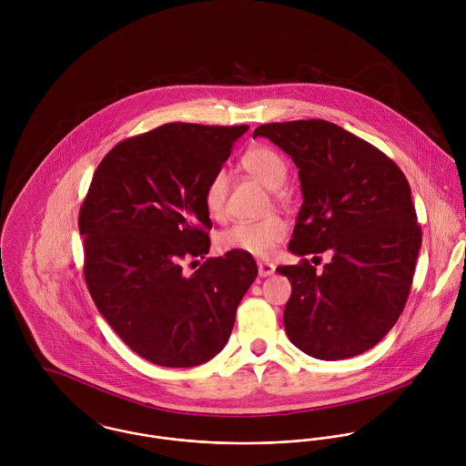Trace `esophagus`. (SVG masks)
<instances>
[{"mask_svg": "<svg viewBox=\"0 0 466 466\" xmlns=\"http://www.w3.org/2000/svg\"><path fill=\"white\" fill-rule=\"evenodd\" d=\"M274 264H270V262H258V274L262 276V278H266V276H270V274H274Z\"/></svg>", "mask_w": 466, "mask_h": 466, "instance_id": "obj_1", "label": "esophagus"}]
</instances>
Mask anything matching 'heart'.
<instances>
[{
	"label": "heart",
	"instance_id": "1",
	"mask_svg": "<svg viewBox=\"0 0 466 466\" xmlns=\"http://www.w3.org/2000/svg\"><path fill=\"white\" fill-rule=\"evenodd\" d=\"M240 165L253 177L270 190H278L287 181V163L272 147L253 145L242 157ZM228 176L217 170L204 190V206L211 217H220L228 198ZM287 224L278 215H268L258 220H238L222 229L217 244L222 251H240L253 257H268L276 246L285 238Z\"/></svg>",
	"mask_w": 466,
	"mask_h": 466
}]
</instances>
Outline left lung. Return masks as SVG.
<instances>
[{
	"instance_id": "8db88e82",
	"label": "left lung",
	"mask_w": 466,
	"mask_h": 466,
	"mask_svg": "<svg viewBox=\"0 0 466 466\" xmlns=\"http://www.w3.org/2000/svg\"><path fill=\"white\" fill-rule=\"evenodd\" d=\"M255 136L268 137L299 168L303 204L289 249L301 262L276 268L292 285L285 332L321 360L364 353L399 321L421 248L403 172L327 120L267 124ZM325 250L333 260L318 273L306 255Z\"/></svg>"
}]
</instances>
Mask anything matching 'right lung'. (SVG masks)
Masks as SVG:
<instances>
[{
	"instance_id": "right-lung-1",
	"label": "right lung",
	"mask_w": 466,
	"mask_h": 466,
	"mask_svg": "<svg viewBox=\"0 0 466 466\" xmlns=\"http://www.w3.org/2000/svg\"><path fill=\"white\" fill-rule=\"evenodd\" d=\"M248 126L167 124L120 141L95 170L78 215L84 278L118 337L165 368H192L228 342L258 267L251 255L206 258L209 177ZM199 268L187 273L184 266Z\"/></svg>"
}]
</instances>
